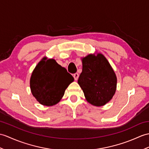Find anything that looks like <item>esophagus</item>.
I'll use <instances>...</instances> for the list:
<instances>
[{
    "label": "esophagus",
    "instance_id": "esophagus-1",
    "mask_svg": "<svg viewBox=\"0 0 149 149\" xmlns=\"http://www.w3.org/2000/svg\"><path fill=\"white\" fill-rule=\"evenodd\" d=\"M74 79L75 81H77V79H78V78H79V74L78 73H75V74H74Z\"/></svg>",
    "mask_w": 149,
    "mask_h": 149
}]
</instances>
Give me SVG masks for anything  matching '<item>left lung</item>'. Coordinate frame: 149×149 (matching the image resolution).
Wrapping results in <instances>:
<instances>
[{
    "mask_svg": "<svg viewBox=\"0 0 149 149\" xmlns=\"http://www.w3.org/2000/svg\"><path fill=\"white\" fill-rule=\"evenodd\" d=\"M82 71L78 84L86 100L100 107L112 98L116 91L117 77L111 65L101 53L89 54L82 58Z\"/></svg>",
    "mask_w": 149,
    "mask_h": 149,
    "instance_id": "left-lung-1",
    "label": "left lung"
}]
</instances>
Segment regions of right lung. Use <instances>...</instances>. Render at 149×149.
<instances>
[{
	"mask_svg": "<svg viewBox=\"0 0 149 149\" xmlns=\"http://www.w3.org/2000/svg\"><path fill=\"white\" fill-rule=\"evenodd\" d=\"M74 80L66 68L55 60L44 57L32 72L30 86L33 96L40 104L53 106L60 101Z\"/></svg>",
	"mask_w": 149,
	"mask_h": 149,
	"instance_id": "right-lung-1",
	"label": "right lung"
}]
</instances>
